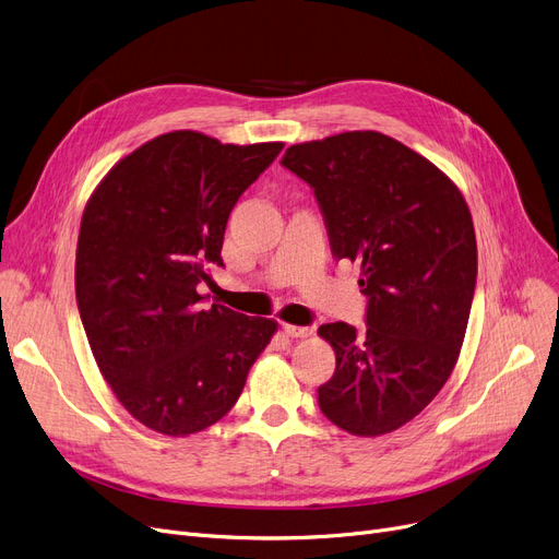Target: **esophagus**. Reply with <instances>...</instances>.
<instances>
[{
  "label": "esophagus",
  "mask_w": 559,
  "mask_h": 559,
  "mask_svg": "<svg viewBox=\"0 0 559 559\" xmlns=\"http://www.w3.org/2000/svg\"><path fill=\"white\" fill-rule=\"evenodd\" d=\"M283 331H285V335H289V337H310V335H312V329H310V326L283 324Z\"/></svg>",
  "instance_id": "1"
}]
</instances>
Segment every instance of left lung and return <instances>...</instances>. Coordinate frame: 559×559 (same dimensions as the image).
<instances>
[{"mask_svg": "<svg viewBox=\"0 0 559 559\" xmlns=\"http://www.w3.org/2000/svg\"><path fill=\"white\" fill-rule=\"evenodd\" d=\"M281 165L312 188L333 258L362 267L367 331L319 326L337 358L321 413L350 435L392 432L457 362L478 274L472 213L449 176L376 131L295 144Z\"/></svg>", "mask_w": 559, "mask_h": 559, "instance_id": "1", "label": "left lung"}]
</instances>
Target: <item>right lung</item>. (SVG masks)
<instances>
[{"label": "right lung", "instance_id": "add662e5", "mask_svg": "<svg viewBox=\"0 0 559 559\" xmlns=\"http://www.w3.org/2000/svg\"><path fill=\"white\" fill-rule=\"evenodd\" d=\"M283 142L222 144L174 131L117 163L87 201L76 245V306L106 383L129 413L183 437L219 421L276 321L197 292L222 264L233 205Z\"/></svg>", "mask_w": 559, "mask_h": 559}]
</instances>
